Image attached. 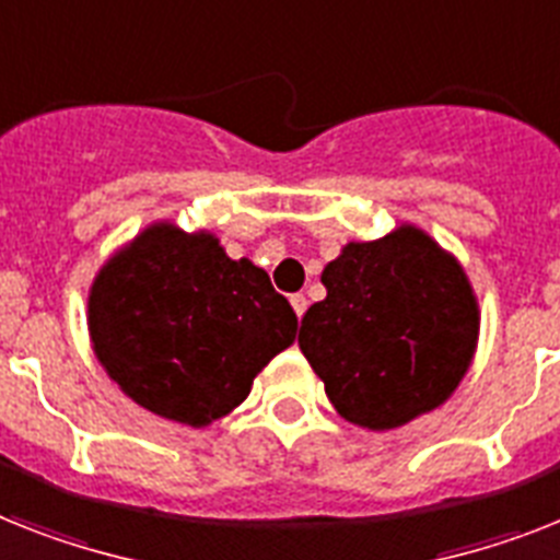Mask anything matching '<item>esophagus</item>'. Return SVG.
Here are the masks:
<instances>
[{
    "instance_id": "esophagus-1",
    "label": "esophagus",
    "mask_w": 560,
    "mask_h": 560,
    "mask_svg": "<svg viewBox=\"0 0 560 560\" xmlns=\"http://www.w3.org/2000/svg\"><path fill=\"white\" fill-rule=\"evenodd\" d=\"M291 306H294V314H298V317H303V314H306V308H308V300H306V294H291Z\"/></svg>"
}]
</instances>
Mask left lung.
<instances>
[{
	"label": "left lung",
	"mask_w": 560,
	"mask_h": 560,
	"mask_svg": "<svg viewBox=\"0 0 560 560\" xmlns=\"http://www.w3.org/2000/svg\"><path fill=\"white\" fill-rule=\"evenodd\" d=\"M320 280L326 300L306 312L298 343L340 418L386 432L457 389L478 346V300L427 231L349 243Z\"/></svg>",
	"instance_id": "8db88e82"
}]
</instances>
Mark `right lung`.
<instances>
[{
	"instance_id": "1",
	"label": "right lung",
	"mask_w": 560,
	"mask_h": 560,
	"mask_svg": "<svg viewBox=\"0 0 560 560\" xmlns=\"http://www.w3.org/2000/svg\"><path fill=\"white\" fill-rule=\"evenodd\" d=\"M88 331L133 404L200 429L246 400L262 366L294 343L298 314L214 234L154 223L94 277Z\"/></svg>"
}]
</instances>
